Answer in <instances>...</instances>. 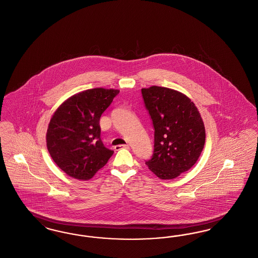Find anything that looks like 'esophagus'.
Returning a JSON list of instances; mask_svg holds the SVG:
<instances>
[{"instance_id":"obj_1","label":"esophagus","mask_w":258,"mask_h":258,"mask_svg":"<svg viewBox=\"0 0 258 258\" xmlns=\"http://www.w3.org/2000/svg\"><path fill=\"white\" fill-rule=\"evenodd\" d=\"M114 149H115V151H119L121 149H130V145H117L114 147Z\"/></svg>"}]
</instances>
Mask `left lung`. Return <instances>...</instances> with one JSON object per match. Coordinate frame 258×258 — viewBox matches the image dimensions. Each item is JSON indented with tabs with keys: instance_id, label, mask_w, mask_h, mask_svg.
<instances>
[{
	"instance_id": "8db88e82",
	"label": "left lung",
	"mask_w": 258,
	"mask_h": 258,
	"mask_svg": "<svg viewBox=\"0 0 258 258\" xmlns=\"http://www.w3.org/2000/svg\"><path fill=\"white\" fill-rule=\"evenodd\" d=\"M141 91L155 127L154 155L146 164L160 179H173L192 168L202 154L204 121L183 93L155 85Z\"/></svg>"
}]
</instances>
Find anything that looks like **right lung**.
<instances>
[{
	"instance_id": "add662e5",
	"label": "right lung",
	"mask_w": 258,
	"mask_h": 258,
	"mask_svg": "<svg viewBox=\"0 0 258 258\" xmlns=\"http://www.w3.org/2000/svg\"><path fill=\"white\" fill-rule=\"evenodd\" d=\"M118 93L88 89L73 95L54 111L46 134L47 149L67 175L88 180L113 155L101 140L100 118Z\"/></svg>"
}]
</instances>
